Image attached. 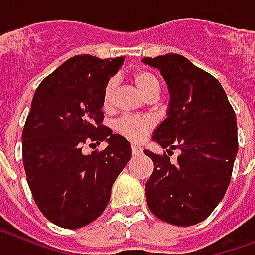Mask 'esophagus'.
<instances>
[{"label": "esophagus", "instance_id": "esophagus-1", "mask_svg": "<svg viewBox=\"0 0 255 255\" xmlns=\"http://www.w3.org/2000/svg\"><path fill=\"white\" fill-rule=\"evenodd\" d=\"M131 153H133L134 155L141 154V153H142V147L139 145H137V143H133V145H131Z\"/></svg>", "mask_w": 255, "mask_h": 255}]
</instances>
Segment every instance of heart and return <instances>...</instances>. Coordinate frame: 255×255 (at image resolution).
I'll use <instances>...</instances> for the list:
<instances>
[{"mask_svg":"<svg viewBox=\"0 0 255 255\" xmlns=\"http://www.w3.org/2000/svg\"><path fill=\"white\" fill-rule=\"evenodd\" d=\"M134 84L137 85L138 90L143 96H149L153 90H159V81L153 73L147 70H137L133 76ZM114 88H116V81L109 80L104 89V106L108 108L113 98ZM153 122L147 117H135V116H124L118 118L114 124V129L122 137L128 138L130 141H141L146 134L151 129Z\"/></svg>","mask_w":255,"mask_h":255,"instance_id":"1","label":"heart"}]
</instances>
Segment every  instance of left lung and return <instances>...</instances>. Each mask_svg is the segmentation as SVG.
Returning <instances> with one entry per match:
<instances>
[{
  "label": "left lung",
  "mask_w": 255,
  "mask_h": 255,
  "mask_svg": "<svg viewBox=\"0 0 255 255\" xmlns=\"http://www.w3.org/2000/svg\"><path fill=\"white\" fill-rule=\"evenodd\" d=\"M170 93L167 117L153 134L163 149L181 150L177 163L143 150L154 163L146 201L157 218L191 226L208 218L224 198L238 151L237 118L217 78L179 54L146 57Z\"/></svg>",
  "instance_id": "1"
}]
</instances>
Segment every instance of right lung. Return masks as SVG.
<instances>
[{
	"instance_id": "right-lung-1",
	"label": "right lung",
	"mask_w": 255,
	"mask_h": 255,
	"mask_svg": "<svg viewBox=\"0 0 255 255\" xmlns=\"http://www.w3.org/2000/svg\"><path fill=\"white\" fill-rule=\"evenodd\" d=\"M124 57L82 54L65 61L38 85L22 131L26 179L47 220L65 229L86 226L108 206L131 146L104 121V89ZM108 146L84 155L85 143Z\"/></svg>"
}]
</instances>
